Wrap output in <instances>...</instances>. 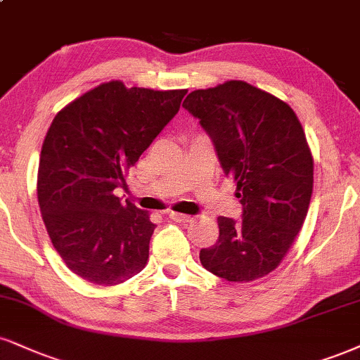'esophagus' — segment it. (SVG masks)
Listing matches in <instances>:
<instances>
[{
    "instance_id": "esophagus-1",
    "label": "esophagus",
    "mask_w": 360,
    "mask_h": 360,
    "mask_svg": "<svg viewBox=\"0 0 360 360\" xmlns=\"http://www.w3.org/2000/svg\"><path fill=\"white\" fill-rule=\"evenodd\" d=\"M167 216L171 219H174V221H179V223H189V221H191V216L183 214V213H174V211H169Z\"/></svg>"
}]
</instances>
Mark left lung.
Listing matches in <instances>:
<instances>
[{
	"label": "left lung",
	"instance_id": "8db88e82",
	"mask_svg": "<svg viewBox=\"0 0 360 360\" xmlns=\"http://www.w3.org/2000/svg\"><path fill=\"white\" fill-rule=\"evenodd\" d=\"M183 107L210 134L243 205L241 221L219 216V238L201 250V265L235 283L262 278L280 265L309 213L314 158L304 127L287 102L243 80L194 90Z\"/></svg>",
	"mask_w": 360,
	"mask_h": 360
}]
</instances>
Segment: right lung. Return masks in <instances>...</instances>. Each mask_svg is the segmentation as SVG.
Wrapping results in <instances>:
<instances>
[{"mask_svg": "<svg viewBox=\"0 0 360 360\" xmlns=\"http://www.w3.org/2000/svg\"><path fill=\"white\" fill-rule=\"evenodd\" d=\"M188 90H153L112 80L55 115L41 146L37 194L55 250L75 275L119 285L147 265L155 224L114 194Z\"/></svg>", "mask_w": 360, "mask_h": 360, "instance_id": "right-lung-1", "label": "right lung"}]
</instances>
